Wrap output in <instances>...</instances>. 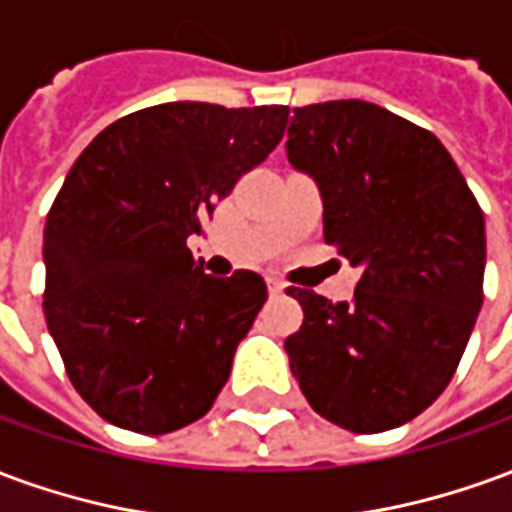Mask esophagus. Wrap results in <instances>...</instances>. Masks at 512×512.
<instances>
[{
  "label": "esophagus",
  "mask_w": 512,
  "mask_h": 512,
  "mask_svg": "<svg viewBox=\"0 0 512 512\" xmlns=\"http://www.w3.org/2000/svg\"><path fill=\"white\" fill-rule=\"evenodd\" d=\"M285 288H288V285H285L282 279L268 277V290H271V296H282V293H285Z\"/></svg>",
  "instance_id": "1"
}]
</instances>
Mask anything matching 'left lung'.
<instances>
[{
	"label": "left lung",
	"instance_id": "8db88e82",
	"mask_svg": "<svg viewBox=\"0 0 512 512\" xmlns=\"http://www.w3.org/2000/svg\"><path fill=\"white\" fill-rule=\"evenodd\" d=\"M290 164L323 200V238L362 266L354 301L288 288L285 340L310 406L354 433L422 414L455 376L483 307L485 219L436 136L367 101L293 109Z\"/></svg>",
	"mask_w": 512,
	"mask_h": 512
}]
</instances>
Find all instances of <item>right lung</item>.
I'll return each instance as SVG.
<instances>
[{
    "label": "right lung",
    "mask_w": 512,
    "mask_h": 512,
    "mask_svg": "<svg viewBox=\"0 0 512 512\" xmlns=\"http://www.w3.org/2000/svg\"><path fill=\"white\" fill-rule=\"evenodd\" d=\"M288 106L175 101L120 117L62 183L43 233V312L71 384L117 428L172 433L211 411L268 299L186 246L279 145Z\"/></svg>",
    "instance_id": "right-lung-1"
}]
</instances>
